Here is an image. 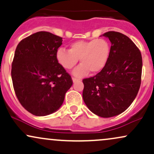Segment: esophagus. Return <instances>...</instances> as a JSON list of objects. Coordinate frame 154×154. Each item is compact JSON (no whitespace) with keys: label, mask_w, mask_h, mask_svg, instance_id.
I'll list each match as a JSON object with an SVG mask.
<instances>
[{"label":"esophagus","mask_w":154,"mask_h":154,"mask_svg":"<svg viewBox=\"0 0 154 154\" xmlns=\"http://www.w3.org/2000/svg\"><path fill=\"white\" fill-rule=\"evenodd\" d=\"M72 80H73V83L77 82V81H81L80 79H75V78H72Z\"/></svg>","instance_id":"34e87169"}]
</instances>
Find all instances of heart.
<instances>
[{"mask_svg": "<svg viewBox=\"0 0 154 154\" xmlns=\"http://www.w3.org/2000/svg\"><path fill=\"white\" fill-rule=\"evenodd\" d=\"M111 46L104 39L77 41L72 43L70 50L60 48L56 52L57 62L65 69H71L80 60L81 64L73 70V75L81 78L91 71L99 73L109 61Z\"/></svg>", "mask_w": 154, "mask_h": 154, "instance_id": "b5f03b06", "label": "heart"}]
</instances>
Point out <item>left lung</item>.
I'll return each instance as SVG.
<instances>
[{"instance_id":"obj_1","label":"left lung","mask_w":154,"mask_h":154,"mask_svg":"<svg viewBox=\"0 0 154 154\" xmlns=\"http://www.w3.org/2000/svg\"><path fill=\"white\" fill-rule=\"evenodd\" d=\"M111 42V53L105 68L94 76L83 80V99L95 115L111 117L123 112L136 97L141 83L142 56L125 34H103Z\"/></svg>"}]
</instances>
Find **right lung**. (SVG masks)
<instances>
[{
    "instance_id": "right-lung-1",
    "label": "right lung",
    "mask_w": 154,
    "mask_h": 154,
    "mask_svg": "<svg viewBox=\"0 0 154 154\" xmlns=\"http://www.w3.org/2000/svg\"><path fill=\"white\" fill-rule=\"evenodd\" d=\"M62 42V37L50 32H39L16 47L11 67L13 86L23 107L36 116L57 111L73 84L56 59Z\"/></svg>"
}]
</instances>
